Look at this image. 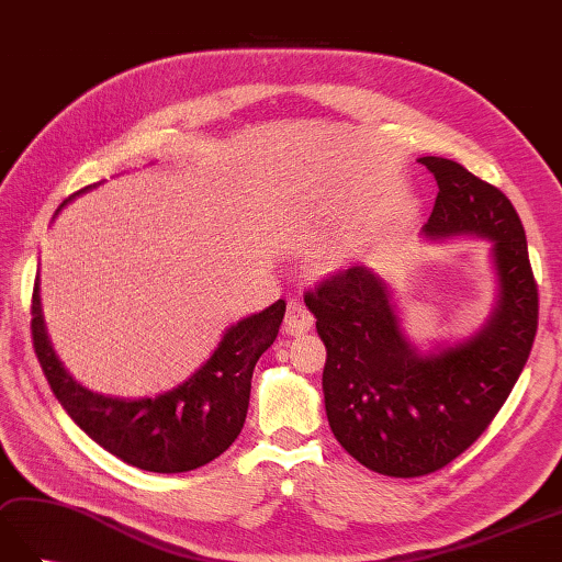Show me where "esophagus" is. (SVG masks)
Returning <instances> with one entry per match:
<instances>
[{"instance_id": "1", "label": "esophagus", "mask_w": 562, "mask_h": 562, "mask_svg": "<svg viewBox=\"0 0 562 562\" xmlns=\"http://www.w3.org/2000/svg\"><path fill=\"white\" fill-rule=\"evenodd\" d=\"M311 328H313V313L306 308L304 302H299V299H292V302L286 304L282 330L286 335H302V333H308Z\"/></svg>"}]
</instances>
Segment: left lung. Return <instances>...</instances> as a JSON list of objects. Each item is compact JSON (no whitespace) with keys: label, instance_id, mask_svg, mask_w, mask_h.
Here are the masks:
<instances>
[{"label":"left lung","instance_id":"left-lung-1","mask_svg":"<svg viewBox=\"0 0 562 562\" xmlns=\"http://www.w3.org/2000/svg\"><path fill=\"white\" fill-rule=\"evenodd\" d=\"M438 181L428 241H491L495 304L481 328L454 342L416 347L390 286L355 266L306 292L328 349L325 414L337 442L371 472L412 479L436 472L484 434L525 369L539 325V294L525 227L507 195L460 162L426 155Z\"/></svg>","mask_w":562,"mask_h":562}]
</instances>
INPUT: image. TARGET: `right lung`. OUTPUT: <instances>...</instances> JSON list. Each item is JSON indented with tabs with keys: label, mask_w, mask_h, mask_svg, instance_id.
Returning a JSON list of instances; mask_svg holds the SVG:
<instances>
[{
	"label": "right lung",
	"mask_w": 562,
	"mask_h": 562,
	"mask_svg": "<svg viewBox=\"0 0 562 562\" xmlns=\"http://www.w3.org/2000/svg\"><path fill=\"white\" fill-rule=\"evenodd\" d=\"M86 187L69 195L59 211ZM55 213V217L59 215ZM33 347L52 393L100 448L143 472L179 474L213 462L241 434L260 355L276 342L284 302L244 316L222 333L213 355L184 383L155 397H112L83 387L49 342L41 302V268L33 290Z\"/></svg>",
	"instance_id": "obj_1"
}]
</instances>
